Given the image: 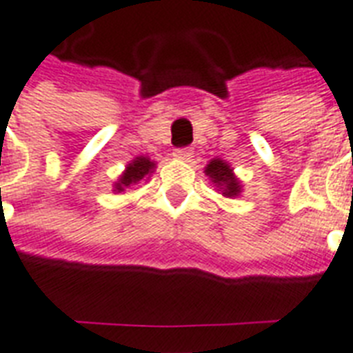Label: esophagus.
Here are the masks:
<instances>
[{"instance_id":"obj_1","label":"esophagus","mask_w":353,"mask_h":353,"mask_svg":"<svg viewBox=\"0 0 353 353\" xmlns=\"http://www.w3.org/2000/svg\"><path fill=\"white\" fill-rule=\"evenodd\" d=\"M174 157L181 159V161H189L192 157V150L190 148H177V150H174Z\"/></svg>"}]
</instances>
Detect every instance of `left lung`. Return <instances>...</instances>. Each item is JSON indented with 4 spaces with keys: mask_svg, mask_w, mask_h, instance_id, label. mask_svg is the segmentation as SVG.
<instances>
[{
    "mask_svg": "<svg viewBox=\"0 0 353 353\" xmlns=\"http://www.w3.org/2000/svg\"><path fill=\"white\" fill-rule=\"evenodd\" d=\"M205 176H210L211 183H215L216 189H221L223 196H239V192H241V183H239V179L234 176V170L230 168L228 163H224L221 159H211L210 164L205 166Z\"/></svg>",
    "mask_w": 353,
    "mask_h": 353,
    "instance_id": "8db88e82",
    "label": "left lung"
}]
</instances>
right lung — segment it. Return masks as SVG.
Instances as JSON below:
<instances>
[{
  "label": "right lung",
  "instance_id": "1",
  "mask_svg": "<svg viewBox=\"0 0 353 353\" xmlns=\"http://www.w3.org/2000/svg\"><path fill=\"white\" fill-rule=\"evenodd\" d=\"M153 170H155V163H153L151 159H148V157L143 155L137 157L132 163L127 164V168H125V172L121 174V177H119L117 183L114 185V190H116V192H121V190L129 189L132 185L140 183L142 179H145V177L153 174Z\"/></svg>",
  "mask_w": 353,
  "mask_h": 353
}]
</instances>
